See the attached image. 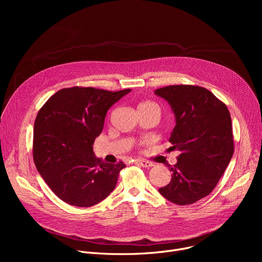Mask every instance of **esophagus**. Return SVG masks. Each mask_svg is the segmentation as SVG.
<instances>
[{
  "mask_svg": "<svg viewBox=\"0 0 262 262\" xmlns=\"http://www.w3.org/2000/svg\"><path fill=\"white\" fill-rule=\"evenodd\" d=\"M135 163H136L137 165H140V166L144 167V168H150V167H152V166H154V164H152L151 162L145 161V160H136V161H135Z\"/></svg>",
  "mask_w": 262,
  "mask_h": 262,
  "instance_id": "obj_1",
  "label": "esophagus"
}]
</instances>
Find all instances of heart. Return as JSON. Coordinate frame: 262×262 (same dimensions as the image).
<instances>
[{
  "label": "heart",
  "mask_w": 262,
  "mask_h": 262,
  "mask_svg": "<svg viewBox=\"0 0 262 262\" xmlns=\"http://www.w3.org/2000/svg\"><path fill=\"white\" fill-rule=\"evenodd\" d=\"M147 106H156V107H158V105H157L155 102L149 101V100L142 101V102L139 104V107H147Z\"/></svg>",
  "instance_id": "heart-1"
}]
</instances>
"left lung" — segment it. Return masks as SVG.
<instances>
[{
  "mask_svg": "<svg viewBox=\"0 0 262 262\" xmlns=\"http://www.w3.org/2000/svg\"><path fill=\"white\" fill-rule=\"evenodd\" d=\"M168 100L176 117L170 137L180 155L170 167L172 178L159 192L169 201L188 205L209 195L234 151L230 113L206 88L171 85L156 90Z\"/></svg>",
  "mask_w": 262,
  "mask_h": 262,
  "instance_id": "obj_1",
  "label": "left lung"
}]
</instances>
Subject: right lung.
Wrapping results in <instances>:
<instances>
[{
	"label": "right lung",
	"mask_w": 262,
	"mask_h": 262,
	"mask_svg": "<svg viewBox=\"0 0 262 262\" xmlns=\"http://www.w3.org/2000/svg\"><path fill=\"white\" fill-rule=\"evenodd\" d=\"M129 91L64 88L38 111L34 123L33 160L62 201L89 207L115 189L124 163H101L94 157L92 145L102 130L107 110Z\"/></svg>",
	"instance_id": "right-lung-1"
}]
</instances>
